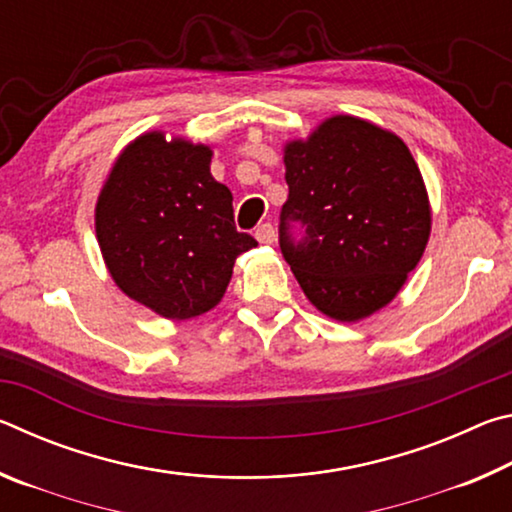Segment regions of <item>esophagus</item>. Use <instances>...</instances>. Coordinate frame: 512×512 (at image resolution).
I'll use <instances>...</instances> for the list:
<instances>
[{
  "label": "esophagus",
  "instance_id": "1",
  "mask_svg": "<svg viewBox=\"0 0 512 512\" xmlns=\"http://www.w3.org/2000/svg\"><path fill=\"white\" fill-rule=\"evenodd\" d=\"M255 237H257L259 244H273V241H275L273 223H259L255 228Z\"/></svg>",
  "mask_w": 512,
  "mask_h": 512
}]
</instances>
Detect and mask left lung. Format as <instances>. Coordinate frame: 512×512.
Wrapping results in <instances>:
<instances>
[{
  "label": "left lung",
  "mask_w": 512,
  "mask_h": 512,
  "mask_svg": "<svg viewBox=\"0 0 512 512\" xmlns=\"http://www.w3.org/2000/svg\"><path fill=\"white\" fill-rule=\"evenodd\" d=\"M284 164L289 201L280 212V250L305 296L348 323L388 305L420 262L431 228L406 144L339 115L307 142H291Z\"/></svg>",
  "instance_id": "8db88e82"
}]
</instances>
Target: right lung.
Segmentation results:
<instances>
[{"instance_id": "obj_1", "label": "right lung", "mask_w": 512, "mask_h": 512, "mask_svg": "<svg viewBox=\"0 0 512 512\" xmlns=\"http://www.w3.org/2000/svg\"><path fill=\"white\" fill-rule=\"evenodd\" d=\"M212 151L162 133L119 155L97 203V237L117 287L164 318H194L223 298L235 259L255 248L239 232L232 192L210 173Z\"/></svg>"}]
</instances>
